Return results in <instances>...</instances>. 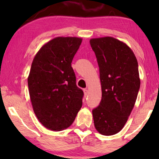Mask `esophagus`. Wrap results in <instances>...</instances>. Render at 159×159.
<instances>
[{"instance_id":"34e87169","label":"esophagus","mask_w":159,"mask_h":159,"mask_svg":"<svg viewBox=\"0 0 159 159\" xmlns=\"http://www.w3.org/2000/svg\"><path fill=\"white\" fill-rule=\"evenodd\" d=\"M83 91H84V95H85V96H87V95H88V89H84Z\"/></svg>"}]
</instances>
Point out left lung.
Here are the masks:
<instances>
[{"instance_id":"left-lung-1","label":"left lung","mask_w":159,"mask_h":159,"mask_svg":"<svg viewBox=\"0 0 159 159\" xmlns=\"http://www.w3.org/2000/svg\"><path fill=\"white\" fill-rule=\"evenodd\" d=\"M97 58L102 98L93 109L95 129L103 135L118 133L127 122L140 90L138 63L125 43L111 37L91 39Z\"/></svg>"}]
</instances>
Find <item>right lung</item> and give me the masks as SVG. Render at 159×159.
Listing matches in <instances>:
<instances>
[{
  "mask_svg": "<svg viewBox=\"0 0 159 159\" xmlns=\"http://www.w3.org/2000/svg\"><path fill=\"white\" fill-rule=\"evenodd\" d=\"M82 39L58 37L41 48L27 79L30 100L37 118L48 129L60 131L75 121L84 93L76 84L71 61Z\"/></svg>",
  "mask_w": 159,
  "mask_h": 159,
  "instance_id": "add662e5",
  "label": "right lung"
}]
</instances>
